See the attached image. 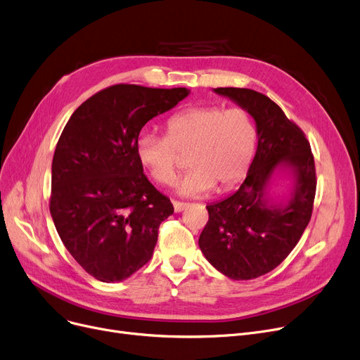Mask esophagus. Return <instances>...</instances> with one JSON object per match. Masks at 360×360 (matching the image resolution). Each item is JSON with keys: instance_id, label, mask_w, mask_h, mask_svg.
<instances>
[{"instance_id": "esophagus-1", "label": "esophagus", "mask_w": 360, "mask_h": 360, "mask_svg": "<svg viewBox=\"0 0 360 360\" xmlns=\"http://www.w3.org/2000/svg\"><path fill=\"white\" fill-rule=\"evenodd\" d=\"M172 202H174V209H175L176 213L184 212L186 207H188V205H186V202H181V201H176V200H174Z\"/></svg>"}]
</instances>
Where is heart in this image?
<instances>
[{"label": "heart", "instance_id": "obj_1", "mask_svg": "<svg viewBox=\"0 0 360 360\" xmlns=\"http://www.w3.org/2000/svg\"><path fill=\"white\" fill-rule=\"evenodd\" d=\"M256 124L243 108L194 107L167 119L166 136L141 134L136 158L150 176L162 185L176 178L181 155H188L191 170L176 185L184 197L228 190L244 175L256 150Z\"/></svg>", "mask_w": 360, "mask_h": 360}]
</instances>
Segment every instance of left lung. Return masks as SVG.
Listing matches in <instances>:
<instances>
[{"mask_svg": "<svg viewBox=\"0 0 360 360\" xmlns=\"http://www.w3.org/2000/svg\"><path fill=\"white\" fill-rule=\"evenodd\" d=\"M213 92L255 119L257 148L240 188L206 206L209 222L198 245L225 276L255 279L275 269L302 238L316 193L315 160L303 131L271 98L247 88H214ZM276 173H285L292 181L284 202L270 197Z\"/></svg>", "mask_w": 360, "mask_h": 360, "instance_id": "8db88e82", "label": "left lung"}]
</instances>
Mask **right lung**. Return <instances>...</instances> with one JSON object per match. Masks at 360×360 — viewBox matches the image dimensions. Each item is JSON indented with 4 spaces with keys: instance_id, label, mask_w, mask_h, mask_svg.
I'll return each mask as SVG.
<instances>
[{
    "instance_id": "1",
    "label": "right lung",
    "mask_w": 360,
    "mask_h": 360,
    "mask_svg": "<svg viewBox=\"0 0 360 360\" xmlns=\"http://www.w3.org/2000/svg\"><path fill=\"white\" fill-rule=\"evenodd\" d=\"M186 88L119 84L76 108L51 165L50 212L73 259L96 279L120 283L151 259L174 213L136 158L144 124L188 97Z\"/></svg>"
}]
</instances>
